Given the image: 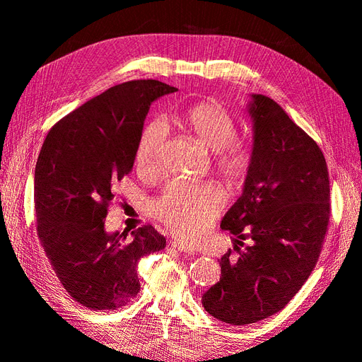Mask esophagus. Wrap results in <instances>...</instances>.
<instances>
[{
  "mask_svg": "<svg viewBox=\"0 0 362 362\" xmlns=\"http://www.w3.org/2000/svg\"><path fill=\"white\" fill-rule=\"evenodd\" d=\"M170 246H172L173 249H177L178 252H181V254H189V255H192V254H193V249H192V247H189V246H185L184 243H180V242H172V243H170Z\"/></svg>",
  "mask_w": 362,
  "mask_h": 362,
  "instance_id": "34e87169",
  "label": "esophagus"
}]
</instances>
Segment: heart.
<instances>
[{"label": "heart", "mask_w": 362, "mask_h": 362, "mask_svg": "<svg viewBox=\"0 0 362 362\" xmlns=\"http://www.w3.org/2000/svg\"><path fill=\"white\" fill-rule=\"evenodd\" d=\"M181 124L214 151L213 166L229 182H242L250 168L252 151L247 141L235 139L237 125L225 107L199 103L180 115ZM166 127L158 119L145 125L137 140L136 164L141 172L158 168ZM223 194L213 184L173 181L152 204V214L184 242L196 243L208 231L223 208Z\"/></svg>", "instance_id": "b5f03b06"}]
</instances>
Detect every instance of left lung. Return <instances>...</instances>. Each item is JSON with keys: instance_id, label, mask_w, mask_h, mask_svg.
Returning a JSON list of instances; mask_svg holds the SVG:
<instances>
[{"instance_id": "left-lung-1", "label": "left lung", "mask_w": 362, "mask_h": 362, "mask_svg": "<svg viewBox=\"0 0 362 362\" xmlns=\"http://www.w3.org/2000/svg\"><path fill=\"white\" fill-rule=\"evenodd\" d=\"M249 115L250 168L243 194L221 223L237 237L238 257L226 252L221 281L202 296L206 313L234 326L286 308L317 264L331 216L329 172L319 145L264 95H252Z\"/></svg>"}]
</instances>
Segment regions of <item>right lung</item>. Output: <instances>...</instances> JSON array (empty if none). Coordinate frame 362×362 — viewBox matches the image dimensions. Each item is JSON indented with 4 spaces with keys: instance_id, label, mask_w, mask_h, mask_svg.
<instances>
[{
    "instance_id": "1",
    "label": "right lung",
    "mask_w": 362,
    "mask_h": 362,
    "mask_svg": "<svg viewBox=\"0 0 362 362\" xmlns=\"http://www.w3.org/2000/svg\"><path fill=\"white\" fill-rule=\"evenodd\" d=\"M177 92L157 80L110 87L54 125L35 170L37 235L62 286L90 310H117L139 290L140 258L164 249L154 226L107 234L116 184L133 170L149 105Z\"/></svg>"
}]
</instances>
